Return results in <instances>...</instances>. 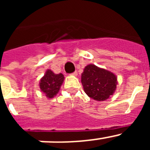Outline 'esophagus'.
Wrapping results in <instances>:
<instances>
[{
  "mask_svg": "<svg viewBox=\"0 0 150 150\" xmlns=\"http://www.w3.org/2000/svg\"><path fill=\"white\" fill-rule=\"evenodd\" d=\"M71 75H72V76H77V72H76V71H75V72H74L73 74H71Z\"/></svg>",
  "mask_w": 150,
  "mask_h": 150,
  "instance_id": "34e87169",
  "label": "esophagus"
}]
</instances>
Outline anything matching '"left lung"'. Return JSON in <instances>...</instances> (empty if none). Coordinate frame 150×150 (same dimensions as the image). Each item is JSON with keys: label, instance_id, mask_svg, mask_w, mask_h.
Listing matches in <instances>:
<instances>
[{"label": "left lung", "instance_id": "obj_1", "mask_svg": "<svg viewBox=\"0 0 150 150\" xmlns=\"http://www.w3.org/2000/svg\"><path fill=\"white\" fill-rule=\"evenodd\" d=\"M83 89L89 98L102 101L109 99L116 90V74L95 64L86 66L81 74Z\"/></svg>", "mask_w": 150, "mask_h": 150}]
</instances>
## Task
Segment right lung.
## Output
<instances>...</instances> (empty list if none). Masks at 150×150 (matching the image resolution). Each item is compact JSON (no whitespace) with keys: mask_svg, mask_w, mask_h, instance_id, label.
<instances>
[{"mask_svg":"<svg viewBox=\"0 0 150 150\" xmlns=\"http://www.w3.org/2000/svg\"><path fill=\"white\" fill-rule=\"evenodd\" d=\"M64 80V76L62 73L56 74L50 69H47L39 83L40 91L48 99L53 98L59 93Z\"/></svg>","mask_w":150,"mask_h":150,"instance_id":"add662e5","label":"right lung"}]
</instances>
